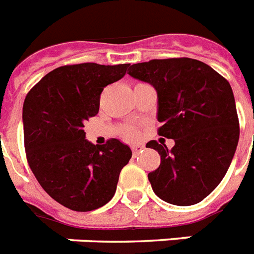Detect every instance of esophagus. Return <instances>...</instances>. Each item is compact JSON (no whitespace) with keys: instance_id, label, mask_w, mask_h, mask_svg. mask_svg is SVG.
<instances>
[{"instance_id":"esophagus-1","label":"esophagus","mask_w":254,"mask_h":254,"mask_svg":"<svg viewBox=\"0 0 254 254\" xmlns=\"http://www.w3.org/2000/svg\"><path fill=\"white\" fill-rule=\"evenodd\" d=\"M131 149H132L133 155H139L140 152H143L144 147L143 145H140V144H137V145H132V147H131Z\"/></svg>"}]
</instances>
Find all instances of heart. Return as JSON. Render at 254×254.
Returning a JSON list of instances; mask_svg holds the SVG:
<instances>
[{"label":"heart","instance_id":"b5f03b06","mask_svg":"<svg viewBox=\"0 0 254 254\" xmlns=\"http://www.w3.org/2000/svg\"><path fill=\"white\" fill-rule=\"evenodd\" d=\"M125 135H126V137H128V139H135V137L137 136V132L135 128H132V127H128V128L125 131Z\"/></svg>","mask_w":254,"mask_h":254}]
</instances>
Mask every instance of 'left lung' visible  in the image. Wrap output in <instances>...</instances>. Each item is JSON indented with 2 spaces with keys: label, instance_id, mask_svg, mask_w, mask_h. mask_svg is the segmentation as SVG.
<instances>
[{
  "label": "left lung",
  "instance_id": "obj_1",
  "mask_svg": "<svg viewBox=\"0 0 254 254\" xmlns=\"http://www.w3.org/2000/svg\"><path fill=\"white\" fill-rule=\"evenodd\" d=\"M128 74L157 92L159 135L174 147L155 140L148 148L161 162L148 174L160 199L176 206L199 203L230 168L239 143V118L230 82L210 65L189 58L137 63Z\"/></svg>",
  "mask_w": 254,
  "mask_h": 254
}]
</instances>
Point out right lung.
<instances>
[{"mask_svg":"<svg viewBox=\"0 0 254 254\" xmlns=\"http://www.w3.org/2000/svg\"><path fill=\"white\" fill-rule=\"evenodd\" d=\"M128 66H60L26 95L22 121L28 165L47 194L70 210L84 212L105 206L132 156L118 139L94 145L84 131L85 122L98 114L103 88L121 80Z\"/></svg>","mask_w":254,"mask_h":254,"instance_id":"right-lung-1","label":"right lung"}]
</instances>
